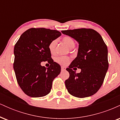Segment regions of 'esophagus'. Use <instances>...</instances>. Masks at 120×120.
<instances>
[{
  "label": "esophagus",
  "mask_w": 120,
  "mask_h": 120,
  "mask_svg": "<svg viewBox=\"0 0 120 120\" xmlns=\"http://www.w3.org/2000/svg\"><path fill=\"white\" fill-rule=\"evenodd\" d=\"M66 69V67H61V71H65Z\"/></svg>",
  "instance_id": "1"
}]
</instances>
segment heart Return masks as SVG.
I'll list each match as a JSON object with an SVG mask.
<instances>
[{"mask_svg": "<svg viewBox=\"0 0 120 120\" xmlns=\"http://www.w3.org/2000/svg\"><path fill=\"white\" fill-rule=\"evenodd\" d=\"M63 42L69 49H71L75 46V41L70 36H65L63 38ZM57 45V40L53 39L49 43V49L51 53H53L55 51L56 46ZM56 61L59 64L61 65H67L70 61V59L68 57H64V56H60L56 58Z\"/></svg>", "mask_w": 120, "mask_h": 120, "instance_id": "obj_1", "label": "heart"}]
</instances>
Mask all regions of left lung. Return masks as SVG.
Instances as JSON below:
<instances>
[{
  "label": "left lung",
  "instance_id": "left-lung-1",
  "mask_svg": "<svg viewBox=\"0 0 120 120\" xmlns=\"http://www.w3.org/2000/svg\"><path fill=\"white\" fill-rule=\"evenodd\" d=\"M79 44L77 56L67 71L69 77L65 81L68 93L80 98L95 94L101 86L108 69V49L102 37L92 29L81 28L61 31ZM81 68L76 74L71 68Z\"/></svg>",
  "mask_w": 120,
  "mask_h": 120
}]
</instances>
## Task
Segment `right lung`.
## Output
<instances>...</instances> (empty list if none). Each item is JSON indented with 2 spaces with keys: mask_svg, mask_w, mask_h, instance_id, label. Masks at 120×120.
<instances>
[{
  "mask_svg": "<svg viewBox=\"0 0 120 120\" xmlns=\"http://www.w3.org/2000/svg\"><path fill=\"white\" fill-rule=\"evenodd\" d=\"M61 35L56 30L30 28L15 45L13 69L18 84L27 95L38 98L50 93L52 81L60 74L61 67L53 62L49 45ZM46 61L50 64L49 68L40 65Z\"/></svg>",
  "mask_w": 120,
  "mask_h": 120,
  "instance_id": "right-lung-1",
  "label": "right lung"
}]
</instances>
